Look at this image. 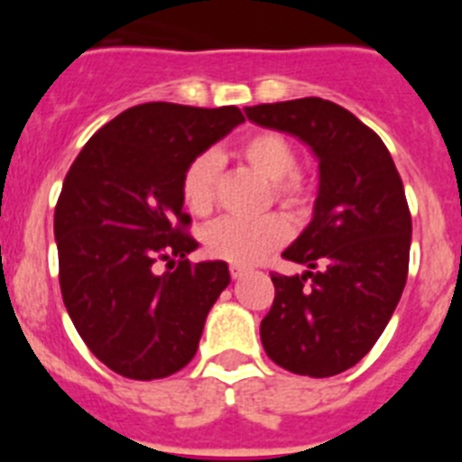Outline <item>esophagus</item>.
<instances>
[{
    "mask_svg": "<svg viewBox=\"0 0 462 462\" xmlns=\"http://www.w3.org/2000/svg\"><path fill=\"white\" fill-rule=\"evenodd\" d=\"M247 273H250V268L238 266V263H231V277H234V280H238V277L247 275Z\"/></svg>",
    "mask_w": 462,
    "mask_h": 462,
    "instance_id": "1",
    "label": "esophagus"
}]
</instances>
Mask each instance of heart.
Here are the masks:
<instances>
[{
	"mask_svg": "<svg viewBox=\"0 0 462 462\" xmlns=\"http://www.w3.org/2000/svg\"><path fill=\"white\" fill-rule=\"evenodd\" d=\"M238 154L273 185L275 199L284 206H300L308 199V187L298 178L296 150L284 136L275 132L250 134L238 145ZM219 159L217 154L203 152L182 173V201L194 215H208L215 203ZM289 238V224L277 215L243 219L224 217L210 224L203 236L212 256L231 263H254L261 256L280 247Z\"/></svg>",
	"mask_w": 462,
	"mask_h": 462,
	"instance_id": "1",
	"label": "heart"
}]
</instances>
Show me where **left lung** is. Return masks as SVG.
Wrapping results in <instances>:
<instances>
[{"instance_id":"left-lung-1","label":"left lung","mask_w":462,"mask_h":462,"mask_svg":"<svg viewBox=\"0 0 462 462\" xmlns=\"http://www.w3.org/2000/svg\"><path fill=\"white\" fill-rule=\"evenodd\" d=\"M245 116L305 143L319 164L312 219L282 252L308 271L273 275L261 342L289 373L333 377L373 349L405 289L411 217L402 180L382 138L333 101L261 104Z\"/></svg>"}]
</instances>
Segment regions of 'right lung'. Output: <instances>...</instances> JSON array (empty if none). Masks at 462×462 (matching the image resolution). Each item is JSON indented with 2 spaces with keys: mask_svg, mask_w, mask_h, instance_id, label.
I'll return each instance as SVG.
<instances>
[{
  "mask_svg": "<svg viewBox=\"0 0 462 462\" xmlns=\"http://www.w3.org/2000/svg\"><path fill=\"white\" fill-rule=\"evenodd\" d=\"M245 122L236 106L152 101L94 134L55 208L60 287L89 352L129 379H162L194 358L206 317L228 287L226 261L189 263L182 173ZM169 260L173 272L157 273Z\"/></svg>",
  "mask_w": 462,
  "mask_h": 462,
  "instance_id": "add662e5",
  "label": "right lung"
}]
</instances>
